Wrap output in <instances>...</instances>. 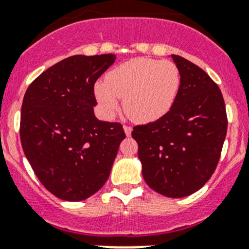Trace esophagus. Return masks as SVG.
<instances>
[{"label": "esophagus", "instance_id": "obj_1", "mask_svg": "<svg viewBox=\"0 0 249 249\" xmlns=\"http://www.w3.org/2000/svg\"><path fill=\"white\" fill-rule=\"evenodd\" d=\"M124 131H125V135H126V136H131L132 127L131 126H127V125H125V126H124Z\"/></svg>", "mask_w": 249, "mask_h": 249}]
</instances>
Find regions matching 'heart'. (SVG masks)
I'll return each mask as SVG.
<instances>
[{
    "label": "heart",
    "instance_id": "obj_1",
    "mask_svg": "<svg viewBox=\"0 0 249 249\" xmlns=\"http://www.w3.org/2000/svg\"><path fill=\"white\" fill-rule=\"evenodd\" d=\"M180 87V73L169 60L130 59L94 83V97L104 118H111L120 99L127 117L140 124L163 118L172 109Z\"/></svg>",
    "mask_w": 249,
    "mask_h": 249
}]
</instances>
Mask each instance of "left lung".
Segmentation results:
<instances>
[{
	"label": "left lung",
	"mask_w": 249,
	"mask_h": 249,
	"mask_svg": "<svg viewBox=\"0 0 249 249\" xmlns=\"http://www.w3.org/2000/svg\"><path fill=\"white\" fill-rule=\"evenodd\" d=\"M180 87L171 110L157 122L139 125L132 138L146 184L168 198L200 189L213 176L227 131L221 90L204 70L171 55Z\"/></svg>",
	"instance_id": "obj_1"
}]
</instances>
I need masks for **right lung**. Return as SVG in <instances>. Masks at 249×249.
Segmentation results:
<instances>
[{
	"instance_id": "obj_1",
	"label": "right lung",
	"mask_w": 249,
	"mask_h": 249,
	"mask_svg": "<svg viewBox=\"0 0 249 249\" xmlns=\"http://www.w3.org/2000/svg\"><path fill=\"white\" fill-rule=\"evenodd\" d=\"M117 55H73L44 71L24 94L20 141L41 184L66 201L98 192L110 174L120 142L118 123L98 120L93 87Z\"/></svg>"
}]
</instances>
